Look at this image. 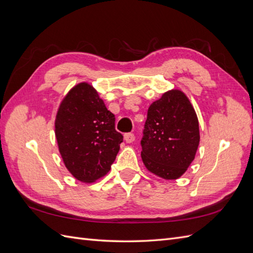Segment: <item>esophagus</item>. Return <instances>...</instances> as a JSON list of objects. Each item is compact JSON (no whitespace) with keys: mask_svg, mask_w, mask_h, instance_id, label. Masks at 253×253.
<instances>
[{"mask_svg":"<svg viewBox=\"0 0 253 253\" xmlns=\"http://www.w3.org/2000/svg\"><path fill=\"white\" fill-rule=\"evenodd\" d=\"M125 140L126 143H131L135 140V135L133 133H126L125 134Z\"/></svg>","mask_w":253,"mask_h":253,"instance_id":"34e87169","label":"esophagus"}]
</instances>
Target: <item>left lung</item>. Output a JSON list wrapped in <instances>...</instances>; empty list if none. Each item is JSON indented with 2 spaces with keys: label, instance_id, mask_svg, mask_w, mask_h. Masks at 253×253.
<instances>
[{
  "label": "left lung",
  "instance_id": "left-lung-1",
  "mask_svg": "<svg viewBox=\"0 0 253 253\" xmlns=\"http://www.w3.org/2000/svg\"><path fill=\"white\" fill-rule=\"evenodd\" d=\"M200 138L188 97L179 89L168 90L148 110L141 139L143 165L164 179H177L194 160Z\"/></svg>",
  "mask_w": 253,
  "mask_h": 253
}]
</instances>
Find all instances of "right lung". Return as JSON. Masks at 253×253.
Segmentation results:
<instances>
[{"label":"right lung","instance_id":"right-lung-1","mask_svg":"<svg viewBox=\"0 0 253 253\" xmlns=\"http://www.w3.org/2000/svg\"><path fill=\"white\" fill-rule=\"evenodd\" d=\"M59 152L76 179L93 182L111 170L124 136L115 116L86 82L75 85L61 101L55 120Z\"/></svg>","mask_w":253,"mask_h":253}]
</instances>
